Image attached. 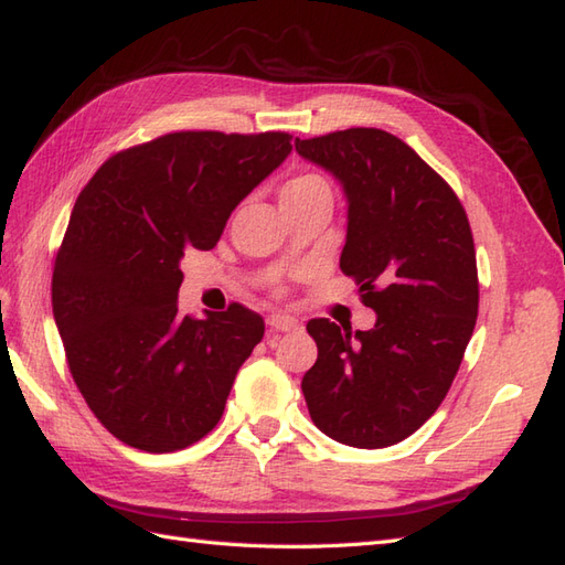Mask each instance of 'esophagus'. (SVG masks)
<instances>
[{
	"mask_svg": "<svg viewBox=\"0 0 565 565\" xmlns=\"http://www.w3.org/2000/svg\"><path fill=\"white\" fill-rule=\"evenodd\" d=\"M267 324L271 327V330L277 332H294L300 327V322L296 318H291V315H284V312H274L267 318Z\"/></svg>",
	"mask_w": 565,
	"mask_h": 565,
	"instance_id": "34e87169",
	"label": "esophagus"
}]
</instances>
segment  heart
I'll return each mask as SVG.
<instances>
[{"label":"heart","mask_w":565,"mask_h":565,"mask_svg":"<svg viewBox=\"0 0 565 565\" xmlns=\"http://www.w3.org/2000/svg\"><path fill=\"white\" fill-rule=\"evenodd\" d=\"M332 194L330 182H327L320 173H312V170H303V173H296L288 178L281 185V200H291V196H308V194Z\"/></svg>","instance_id":"1"}]
</instances>
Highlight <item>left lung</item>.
Listing matches in <instances>:
<instances>
[{
  "label": "left lung",
  "instance_id": "8db88e82",
  "mask_svg": "<svg viewBox=\"0 0 565 565\" xmlns=\"http://www.w3.org/2000/svg\"><path fill=\"white\" fill-rule=\"evenodd\" d=\"M349 200L339 267L377 312L369 332L308 322L318 361L303 375L315 426L353 448H387L436 414L479 315L477 250L460 196L409 143L375 127L296 137Z\"/></svg>",
  "mask_w": 565,
  "mask_h": 565
}]
</instances>
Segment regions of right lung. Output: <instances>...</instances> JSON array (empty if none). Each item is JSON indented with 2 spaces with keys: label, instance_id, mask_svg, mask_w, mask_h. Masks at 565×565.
Returning <instances> with one entry per match:
<instances>
[{
  "label": "right lung",
  "instance_id": "obj_1",
  "mask_svg": "<svg viewBox=\"0 0 565 565\" xmlns=\"http://www.w3.org/2000/svg\"><path fill=\"white\" fill-rule=\"evenodd\" d=\"M288 153V132L182 129L113 153L76 196L52 312L78 392L117 440L175 452L218 424L265 320L241 303L182 318L180 257L212 250Z\"/></svg>",
  "mask_w": 565,
  "mask_h": 565
}]
</instances>
